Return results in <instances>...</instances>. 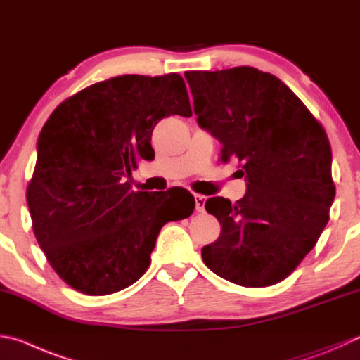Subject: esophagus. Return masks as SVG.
Instances as JSON below:
<instances>
[{"instance_id": "34e87169", "label": "esophagus", "mask_w": 360, "mask_h": 360, "mask_svg": "<svg viewBox=\"0 0 360 360\" xmlns=\"http://www.w3.org/2000/svg\"><path fill=\"white\" fill-rule=\"evenodd\" d=\"M206 197L205 195H195V209H197V212H205V202H206Z\"/></svg>"}]
</instances>
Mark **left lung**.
<instances>
[{
    "mask_svg": "<svg viewBox=\"0 0 360 360\" xmlns=\"http://www.w3.org/2000/svg\"><path fill=\"white\" fill-rule=\"evenodd\" d=\"M184 75L200 127L221 143V162L243 163L247 181L244 198L234 205L221 197L206 201L221 233L201 248L202 261L219 277L247 288L282 282L329 221L335 186L328 134L267 72L240 66Z\"/></svg>",
    "mask_w": 360,
    "mask_h": 360,
    "instance_id": "obj_1",
    "label": "left lung"
}]
</instances>
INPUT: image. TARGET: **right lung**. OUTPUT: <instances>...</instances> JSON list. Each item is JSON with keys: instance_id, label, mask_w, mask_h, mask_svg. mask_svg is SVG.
<instances>
[{"instance_id": "1", "label": "right lung", "mask_w": 360, "mask_h": 360, "mask_svg": "<svg viewBox=\"0 0 360 360\" xmlns=\"http://www.w3.org/2000/svg\"><path fill=\"white\" fill-rule=\"evenodd\" d=\"M172 115L192 116L179 74L120 75L61 102L42 127L26 201L39 245L74 290L105 296L135 283L160 228L193 212L186 188L158 197L127 181L154 159L153 130Z\"/></svg>"}]
</instances>
